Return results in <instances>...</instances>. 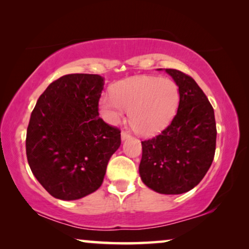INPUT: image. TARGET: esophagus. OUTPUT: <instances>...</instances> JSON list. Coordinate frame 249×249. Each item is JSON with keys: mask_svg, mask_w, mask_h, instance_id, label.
I'll return each mask as SVG.
<instances>
[{"mask_svg": "<svg viewBox=\"0 0 249 249\" xmlns=\"http://www.w3.org/2000/svg\"><path fill=\"white\" fill-rule=\"evenodd\" d=\"M121 136H122V140L125 141L126 139H128V137H131V134H129L128 132H125V131H123V132H122Z\"/></svg>", "mask_w": 249, "mask_h": 249, "instance_id": "34e87169", "label": "esophagus"}]
</instances>
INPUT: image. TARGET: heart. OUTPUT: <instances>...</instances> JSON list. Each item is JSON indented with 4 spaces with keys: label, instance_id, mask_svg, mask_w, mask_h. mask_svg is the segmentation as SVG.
Returning a JSON list of instances; mask_svg holds the SVG:
<instances>
[{
    "label": "heart",
    "instance_id": "obj_1",
    "mask_svg": "<svg viewBox=\"0 0 249 249\" xmlns=\"http://www.w3.org/2000/svg\"><path fill=\"white\" fill-rule=\"evenodd\" d=\"M180 91L176 81L169 78L135 76L122 80L113 94L104 95L99 102L103 116L116 124L127 114L137 133L154 134L164 128L179 105Z\"/></svg>",
    "mask_w": 249,
    "mask_h": 249
}]
</instances>
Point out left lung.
Segmentation results:
<instances>
[{
	"mask_svg": "<svg viewBox=\"0 0 249 249\" xmlns=\"http://www.w3.org/2000/svg\"><path fill=\"white\" fill-rule=\"evenodd\" d=\"M179 86L178 112L160 134L142 141L140 176L144 184L163 195H180L198 185L216 151L213 108L195 79L165 69Z\"/></svg>",
	"mask_w": 249,
	"mask_h": 249,
	"instance_id": "8db88e82",
	"label": "left lung"
}]
</instances>
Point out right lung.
<instances>
[{
  "label": "right lung",
  "mask_w": 249,
  "mask_h": 249,
  "mask_svg": "<svg viewBox=\"0 0 249 249\" xmlns=\"http://www.w3.org/2000/svg\"><path fill=\"white\" fill-rule=\"evenodd\" d=\"M104 78L71 73L51 83L33 108L27 158L40 184L57 199L77 200L101 187L120 128L98 116Z\"/></svg>",
  "instance_id": "add662e5"
}]
</instances>
